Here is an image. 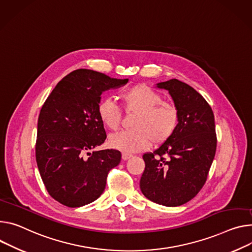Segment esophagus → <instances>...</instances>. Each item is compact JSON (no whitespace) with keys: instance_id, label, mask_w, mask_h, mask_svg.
Masks as SVG:
<instances>
[{"instance_id":"1","label":"esophagus","mask_w":252,"mask_h":252,"mask_svg":"<svg viewBox=\"0 0 252 252\" xmlns=\"http://www.w3.org/2000/svg\"><path fill=\"white\" fill-rule=\"evenodd\" d=\"M130 157H131V155H129L127 153H123V155H122V158L124 159V161H126V159H128Z\"/></svg>"}]
</instances>
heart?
<instances>
[{
    "instance_id": "obj_1",
    "label": "heart",
    "mask_w": 252,
    "mask_h": 252,
    "mask_svg": "<svg viewBox=\"0 0 252 252\" xmlns=\"http://www.w3.org/2000/svg\"><path fill=\"white\" fill-rule=\"evenodd\" d=\"M127 113L135 112L132 130L111 134L108 145L125 153L146 151L154 145H162L175 132L179 124L178 108L169 101H163L162 95L145 84L131 86L120 95ZM97 114L103 126L111 130L120 127L122 111L110 98H103L97 105Z\"/></svg>"
}]
</instances>
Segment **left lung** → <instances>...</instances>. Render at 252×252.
<instances>
[{
    "label": "left lung",
    "instance_id": "1",
    "mask_svg": "<svg viewBox=\"0 0 252 252\" xmlns=\"http://www.w3.org/2000/svg\"><path fill=\"white\" fill-rule=\"evenodd\" d=\"M179 111V124L171 138L143 156L146 164L140 181L151 201L176 207L193 199L204 186L215 157L217 139L213 111L205 98L178 79L158 82Z\"/></svg>",
    "mask_w": 252,
    "mask_h": 252
}]
</instances>
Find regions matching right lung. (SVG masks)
Returning <instances> with one entry per match:
<instances>
[{"label":"right lung","instance_id":"obj_1","mask_svg":"<svg viewBox=\"0 0 252 252\" xmlns=\"http://www.w3.org/2000/svg\"><path fill=\"white\" fill-rule=\"evenodd\" d=\"M127 82L77 69L57 83L41 108L37 166L50 196L67 207L95 201L105 189L109 170L121 162L122 154L117 150L94 149L106 139L97 114L101 94Z\"/></svg>","mask_w":252,"mask_h":252}]
</instances>
